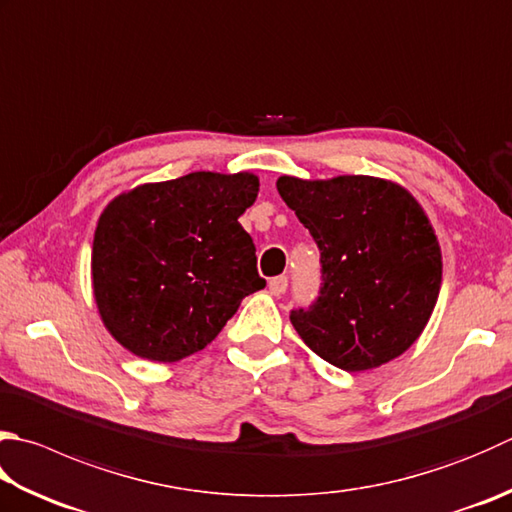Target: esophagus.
Returning a JSON list of instances; mask_svg holds the SVG:
<instances>
[{"label": "esophagus", "instance_id": "1", "mask_svg": "<svg viewBox=\"0 0 512 512\" xmlns=\"http://www.w3.org/2000/svg\"><path fill=\"white\" fill-rule=\"evenodd\" d=\"M269 292L274 296H283L287 292V278L285 276H276L269 281Z\"/></svg>", "mask_w": 512, "mask_h": 512}]
</instances>
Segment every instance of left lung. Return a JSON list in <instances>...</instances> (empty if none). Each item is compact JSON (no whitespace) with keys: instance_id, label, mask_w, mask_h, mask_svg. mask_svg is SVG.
Instances as JSON below:
<instances>
[{"instance_id":"8db88e82","label":"left lung","mask_w":512,"mask_h":512,"mask_svg":"<svg viewBox=\"0 0 512 512\" xmlns=\"http://www.w3.org/2000/svg\"><path fill=\"white\" fill-rule=\"evenodd\" d=\"M276 189L321 249V296L289 316L298 336L345 372L397 359L426 330L441 289V247L419 200L376 176H281Z\"/></svg>"}]
</instances>
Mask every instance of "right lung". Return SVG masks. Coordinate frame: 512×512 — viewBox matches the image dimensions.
I'll return each mask as SVG.
<instances>
[{"instance_id":"add662e5","label":"right lung","mask_w":512,"mask_h":512,"mask_svg":"<svg viewBox=\"0 0 512 512\" xmlns=\"http://www.w3.org/2000/svg\"><path fill=\"white\" fill-rule=\"evenodd\" d=\"M258 176L194 171L115 196L91 249L93 298L124 350L176 363L216 339L243 298L265 287L238 218Z\"/></svg>"}]
</instances>
